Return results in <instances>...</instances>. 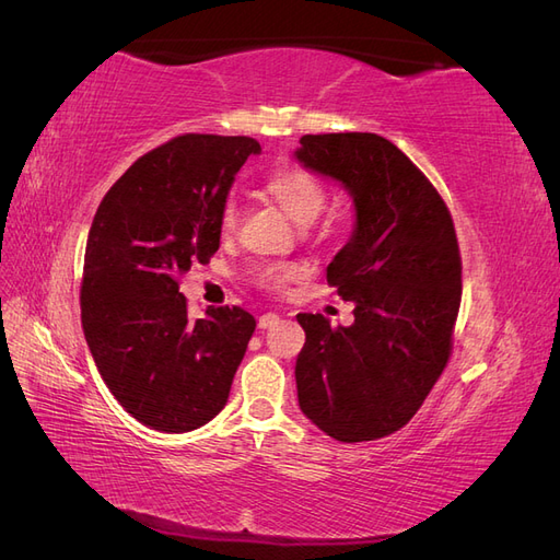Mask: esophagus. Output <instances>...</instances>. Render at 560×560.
<instances>
[{
	"instance_id": "1",
	"label": "esophagus",
	"mask_w": 560,
	"mask_h": 560,
	"mask_svg": "<svg viewBox=\"0 0 560 560\" xmlns=\"http://www.w3.org/2000/svg\"><path fill=\"white\" fill-rule=\"evenodd\" d=\"M278 322H280V315H278V313H264V315L259 317V329L276 327Z\"/></svg>"
}]
</instances>
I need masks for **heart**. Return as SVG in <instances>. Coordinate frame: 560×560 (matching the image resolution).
Wrapping results in <instances>:
<instances>
[{
  "label": "heart",
  "instance_id": "1",
  "mask_svg": "<svg viewBox=\"0 0 560 560\" xmlns=\"http://www.w3.org/2000/svg\"><path fill=\"white\" fill-rule=\"evenodd\" d=\"M266 194L278 202V208L292 217L296 224H311L319 217V212L327 208L329 191L322 184L319 177H315L306 167L290 165L276 171L266 182ZM235 226H238V208L233 200H226V206L219 217V231L224 238L233 235ZM254 282L268 292H280L287 284L299 280L303 276V268L299 264L290 261H273L261 264L254 268Z\"/></svg>",
  "mask_w": 560,
  "mask_h": 560
}]
</instances>
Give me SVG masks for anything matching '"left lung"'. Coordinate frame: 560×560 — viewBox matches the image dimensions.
I'll use <instances>...</instances> for the list:
<instances>
[{
  "label": "left lung",
  "mask_w": 560,
  "mask_h": 560,
  "mask_svg": "<svg viewBox=\"0 0 560 560\" xmlns=\"http://www.w3.org/2000/svg\"><path fill=\"white\" fill-rule=\"evenodd\" d=\"M296 159L354 200L352 238L327 282L354 303L350 327L299 313V406L336 442H374L409 422L442 376L463 296V261L444 198L374 132L303 135Z\"/></svg>",
  "instance_id": "8db88e82"
}]
</instances>
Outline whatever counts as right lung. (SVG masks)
<instances>
[{
  "label": "right lung",
  "mask_w": 560,
  "mask_h": 560,
  "mask_svg": "<svg viewBox=\"0 0 560 560\" xmlns=\"http://www.w3.org/2000/svg\"><path fill=\"white\" fill-rule=\"evenodd\" d=\"M261 144L186 132L140 156L93 217L81 325L100 376L142 425L179 434L226 406L257 322L241 306L189 319L179 276L219 249L235 173Z\"/></svg>",
  "instance_id": "1"
}]
</instances>
